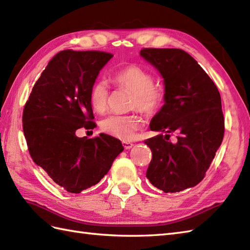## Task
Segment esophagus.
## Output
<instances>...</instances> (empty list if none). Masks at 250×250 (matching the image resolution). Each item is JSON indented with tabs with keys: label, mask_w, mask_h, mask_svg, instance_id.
Returning <instances> with one entry per match:
<instances>
[{
	"label": "esophagus",
	"mask_w": 250,
	"mask_h": 250,
	"mask_svg": "<svg viewBox=\"0 0 250 250\" xmlns=\"http://www.w3.org/2000/svg\"><path fill=\"white\" fill-rule=\"evenodd\" d=\"M123 146L125 149H131L133 146H134V144L130 142H123Z\"/></svg>",
	"instance_id": "34e87169"
}]
</instances>
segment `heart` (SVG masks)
<instances>
[{
    "label": "heart",
    "mask_w": 250,
    "mask_h": 250,
    "mask_svg": "<svg viewBox=\"0 0 250 250\" xmlns=\"http://www.w3.org/2000/svg\"><path fill=\"white\" fill-rule=\"evenodd\" d=\"M114 82L119 88L131 91V107L146 115L155 114L165 101V91L162 87L155 86L153 75L137 65H130L115 75ZM108 88L105 82L99 81L92 85L89 94L90 105L97 113H103L108 104ZM143 125L142 118L136 114L111 115L104 118L101 130L121 141H130L135 132Z\"/></svg>",
    "instance_id": "heart-1"
}]
</instances>
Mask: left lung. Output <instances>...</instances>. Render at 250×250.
Here are the masks:
<instances>
[{"instance_id": "left-lung-1", "label": "left lung", "mask_w": 250, "mask_h": 250, "mask_svg": "<svg viewBox=\"0 0 250 250\" xmlns=\"http://www.w3.org/2000/svg\"><path fill=\"white\" fill-rule=\"evenodd\" d=\"M141 55L164 79L165 104L150 123L159 135L145 144L152 152L146 177L164 193L193 188L205 178L223 142L222 99L216 85L188 53L145 48ZM170 135L175 142H169Z\"/></svg>"}]
</instances>
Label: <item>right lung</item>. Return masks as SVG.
Listing matches in <instances>:
<instances>
[{"instance_id":"obj_1","label":"right lung","mask_w":250,"mask_h":250,"mask_svg":"<svg viewBox=\"0 0 250 250\" xmlns=\"http://www.w3.org/2000/svg\"><path fill=\"white\" fill-rule=\"evenodd\" d=\"M112 57L101 51H61L35 83L23 109V132L33 161L69 193L100 182L124 151L111 135H75L79 129L96 126L90 89Z\"/></svg>"}]
</instances>
